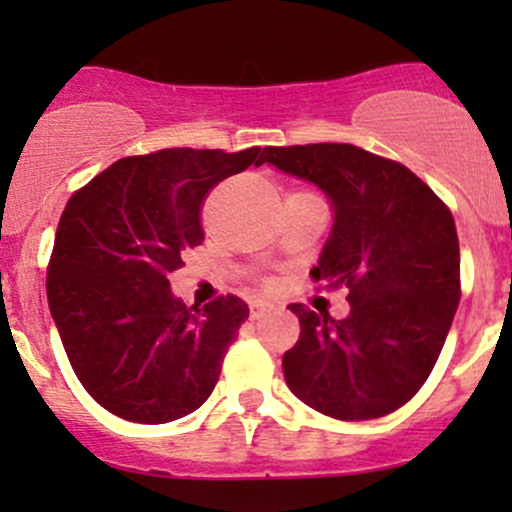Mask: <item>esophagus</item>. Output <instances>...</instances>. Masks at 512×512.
<instances>
[{
	"instance_id": "34e87169",
	"label": "esophagus",
	"mask_w": 512,
	"mask_h": 512,
	"mask_svg": "<svg viewBox=\"0 0 512 512\" xmlns=\"http://www.w3.org/2000/svg\"><path fill=\"white\" fill-rule=\"evenodd\" d=\"M272 310H274L272 303H264V301H252L250 303V317H252V320H260V317L272 313Z\"/></svg>"
}]
</instances>
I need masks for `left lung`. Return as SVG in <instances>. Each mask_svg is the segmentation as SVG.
<instances>
[{"label":"left lung","instance_id":"obj_1","mask_svg":"<svg viewBox=\"0 0 512 512\" xmlns=\"http://www.w3.org/2000/svg\"><path fill=\"white\" fill-rule=\"evenodd\" d=\"M284 173L315 182L334 207L332 236L310 272L346 289L344 320L291 303L301 337L286 385L339 421L407 404L436 366L460 303V243L448 204L402 163L354 144L267 146Z\"/></svg>","mask_w":512,"mask_h":512}]
</instances>
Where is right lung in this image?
<instances>
[{
	"label": "right lung",
	"mask_w": 512,
	"mask_h": 512,
	"mask_svg": "<svg viewBox=\"0 0 512 512\" xmlns=\"http://www.w3.org/2000/svg\"><path fill=\"white\" fill-rule=\"evenodd\" d=\"M260 146L127 156L69 197L48 262V303L84 390L120 419L168 424L202 407L248 303L197 308L168 274L204 240V199L264 163Z\"/></svg>",
	"instance_id": "obj_1"
}]
</instances>
